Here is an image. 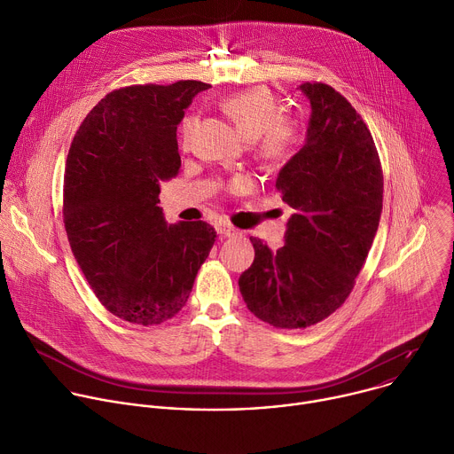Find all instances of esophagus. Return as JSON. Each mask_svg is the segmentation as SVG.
I'll use <instances>...</instances> for the list:
<instances>
[{
  "mask_svg": "<svg viewBox=\"0 0 454 454\" xmlns=\"http://www.w3.org/2000/svg\"><path fill=\"white\" fill-rule=\"evenodd\" d=\"M216 231H218V234H222V236H227V238H231V236H236L238 234V229L236 227H232V225H229V223H218L216 225Z\"/></svg>",
  "mask_w": 454,
  "mask_h": 454,
  "instance_id": "34e87169",
  "label": "esophagus"
}]
</instances>
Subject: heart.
<instances>
[{
	"label": "heart",
	"instance_id": "heart-1",
	"mask_svg": "<svg viewBox=\"0 0 454 454\" xmlns=\"http://www.w3.org/2000/svg\"><path fill=\"white\" fill-rule=\"evenodd\" d=\"M220 108L245 140L256 144L260 159L276 166L292 157L299 144V129L283 117V110L272 91L258 86L231 93L220 100ZM194 122L192 115L182 121L180 135L184 144H187Z\"/></svg>",
	"mask_w": 454,
	"mask_h": 454
}]
</instances>
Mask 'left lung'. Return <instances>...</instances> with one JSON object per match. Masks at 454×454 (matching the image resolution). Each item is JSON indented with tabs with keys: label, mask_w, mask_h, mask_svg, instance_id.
<instances>
[{
	"label": "left lung",
	"mask_w": 454,
	"mask_h": 454,
	"mask_svg": "<svg viewBox=\"0 0 454 454\" xmlns=\"http://www.w3.org/2000/svg\"><path fill=\"white\" fill-rule=\"evenodd\" d=\"M303 147L276 187L294 209L285 245L250 238L254 262L238 279L247 309L276 328H307L333 314L354 288L382 213V169L361 115L328 84L305 82Z\"/></svg>",
	"instance_id": "8db88e82"
}]
</instances>
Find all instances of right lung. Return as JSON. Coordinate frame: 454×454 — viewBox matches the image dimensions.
I'll list each match as a JSON object with an SVG mask.
<instances>
[{
	"label": "right lung",
	"mask_w": 454,
	"mask_h": 454,
	"mask_svg": "<svg viewBox=\"0 0 454 454\" xmlns=\"http://www.w3.org/2000/svg\"><path fill=\"white\" fill-rule=\"evenodd\" d=\"M201 81L108 93L79 126L67 159L63 216L72 253L100 303L135 325L185 305L215 245L207 222L168 223L160 182L180 169L176 126Z\"/></svg>",
	"instance_id": "1"
}]
</instances>
